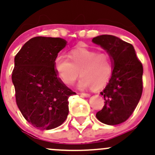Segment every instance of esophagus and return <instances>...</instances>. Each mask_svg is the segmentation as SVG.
<instances>
[{"instance_id": "1", "label": "esophagus", "mask_w": 155, "mask_h": 155, "mask_svg": "<svg viewBox=\"0 0 155 155\" xmlns=\"http://www.w3.org/2000/svg\"><path fill=\"white\" fill-rule=\"evenodd\" d=\"M80 95H81V96H83V97H86V98L90 97V94H88V93H81V94H80Z\"/></svg>"}]
</instances>
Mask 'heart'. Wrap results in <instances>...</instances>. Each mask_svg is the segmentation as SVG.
<instances>
[{
	"mask_svg": "<svg viewBox=\"0 0 155 155\" xmlns=\"http://www.w3.org/2000/svg\"><path fill=\"white\" fill-rule=\"evenodd\" d=\"M68 58L59 54L54 59V68L59 79L65 85H72L80 74L79 87H91L93 90L104 88L112 77L114 65L108 54L98 53L87 47L71 49Z\"/></svg>",
	"mask_w": 155,
	"mask_h": 155,
	"instance_id": "heart-1",
	"label": "heart"
}]
</instances>
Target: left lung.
<instances>
[{"label": "left lung", "instance_id": "8db88e82", "mask_svg": "<svg viewBox=\"0 0 155 155\" xmlns=\"http://www.w3.org/2000/svg\"><path fill=\"white\" fill-rule=\"evenodd\" d=\"M92 41L106 50L114 65L112 77L100 93L105 104L96 116L105 124H120L133 114L142 96V65L133 46L117 37L99 35Z\"/></svg>", "mask_w": 155, "mask_h": 155}]
</instances>
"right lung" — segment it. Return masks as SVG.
<instances>
[{
	"mask_svg": "<svg viewBox=\"0 0 155 155\" xmlns=\"http://www.w3.org/2000/svg\"><path fill=\"white\" fill-rule=\"evenodd\" d=\"M67 41L35 37L25 43L14 59L12 81L19 111L39 130L60 126L68 114V98L76 94L59 79L54 59Z\"/></svg>",
	"mask_w": 155,
	"mask_h": 155,
	"instance_id": "1",
	"label": "right lung"
}]
</instances>
